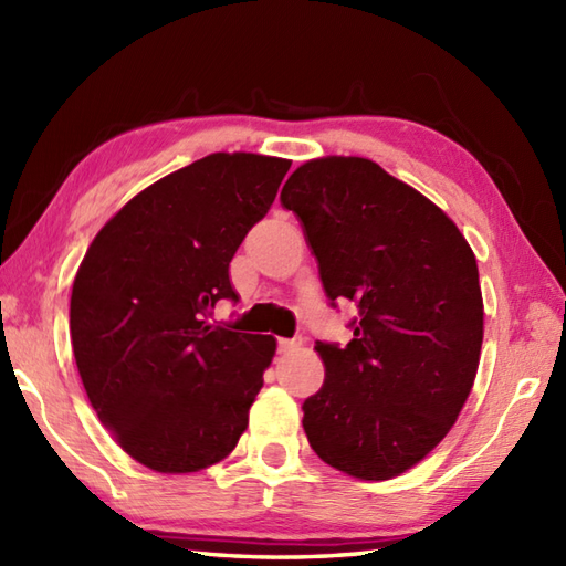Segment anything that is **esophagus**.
<instances>
[{"label": "esophagus", "mask_w": 566, "mask_h": 566, "mask_svg": "<svg viewBox=\"0 0 566 566\" xmlns=\"http://www.w3.org/2000/svg\"><path fill=\"white\" fill-rule=\"evenodd\" d=\"M296 347H298L296 340H290V338H280V340H276V350H280L282 355L296 350Z\"/></svg>", "instance_id": "esophagus-1"}]
</instances>
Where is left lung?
<instances>
[{
  "label": "left lung",
  "instance_id": "obj_1",
  "mask_svg": "<svg viewBox=\"0 0 566 566\" xmlns=\"http://www.w3.org/2000/svg\"><path fill=\"white\" fill-rule=\"evenodd\" d=\"M280 201L304 226L331 304L359 311L345 347L316 343L326 379L302 406L308 444L355 479L399 476L472 391L484 340L474 252L442 209L367 158L308 160Z\"/></svg>",
  "mask_w": 566,
  "mask_h": 566
}]
</instances>
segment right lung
<instances>
[{
  "label": "right lung",
  "instance_id": "add662e5",
  "mask_svg": "<svg viewBox=\"0 0 566 566\" xmlns=\"http://www.w3.org/2000/svg\"><path fill=\"white\" fill-rule=\"evenodd\" d=\"M290 160L213 153L130 199L84 255L70 338L104 428L163 474L221 462L248 428L276 340L211 326L238 294V245L270 211Z\"/></svg>",
  "mask_w": 566,
  "mask_h": 566
}]
</instances>
